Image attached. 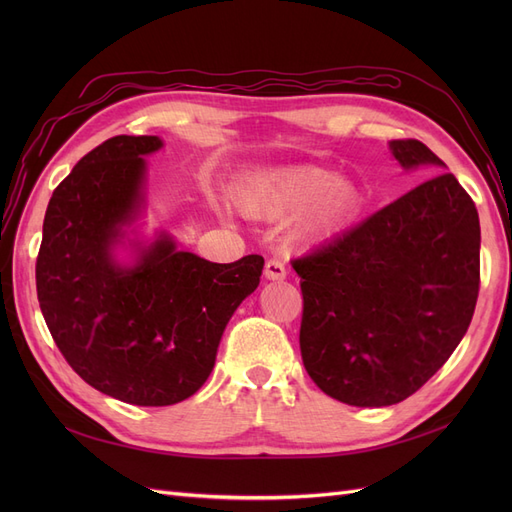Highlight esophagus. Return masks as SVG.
<instances>
[{
  "mask_svg": "<svg viewBox=\"0 0 512 512\" xmlns=\"http://www.w3.org/2000/svg\"><path fill=\"white\" fill-rule=\"evenodd\" d=\"M265 277H267V280H271V282H280V280H284V277H286V267H284V262L275 260V258L267 260V265H265Z\"/></svg>",
  "mask_w": 512,
  "mask_h": 512,
  "instance_id": "34e87169",
  "label": "esophagus"
}]
</instances>
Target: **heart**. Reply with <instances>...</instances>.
<instances>
[{
    "label": "heart",
    "mask_w": 512,
    "mask_h": 512,
    "mask_svg": "<svg viewBox=\"0 0 512 512\" xmlns=\"http://www.w3.org/2000/svg\"><path fill=\"white\" fill-rule=\"evenodd\" d=\"M239 203L265 220H288L299 213V237L322 239L346 220L354 192L322 168H277L247 183Z\"/></svg>",
    "instance_id": "b5f03b06"
}]
</instances>
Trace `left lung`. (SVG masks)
<instances>
[{
  "label": "left lung",
  "mask_w": 512,
  "mask_h": 512,
  "mask_svg": "<svg viewBox=\"0 0 512 512\" xmlns=\"http://www.w3.org/2000/svg\"><path fill=\"white\" fill-rule=\"evenodd\" d=\"M391 151L404 168L444 166L414 138L391 141ZM292 269L309 378L342 404L393 406L436 374L470 327L478 211L453 173H438Z\"/></svg>",
  "instance_id": "obj_1"
}]
</instances>
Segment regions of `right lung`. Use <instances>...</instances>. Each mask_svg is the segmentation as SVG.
<instances>
[{
	"instance_id": "obj_1",
	"label": "right lung",
	"mask_w": 512,
	"mask_h": 512,
	"mask_svg": "<svg viewBox=\"0 0 512 512\" xmlns=\"http://www.w3.org/2000/svg\"><path fill=\"white\" fill-rule=\"evenodd\" d=\"M158 136H113L72 168L46 207L36 288L46 327L89 386L132 406H173L209 378L230 316L265 258L218 265L160 235L121 267L113 247L143 205Z\"/></svg>"
}]
</instances>
